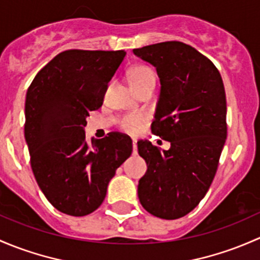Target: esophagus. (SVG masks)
Returning a JSON list of instances; mask_svg holds the SVG:
<instances>
[{"label":"esophagus","instance_id":"esophagus-1","mask_svg":"<svg viewBox=\"0 0 260 260\" xmlns=\"http://www.w3.org/2000/svg\"><path fill=\"white\" fill-rule=\"evenodd\" d=\"M133 146H134V152H136V140L135 139L133 140Z\"/></svg>","mask_w":260,"mask_h":260}]
</instances>
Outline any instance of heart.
Returning a JSON list of instances; mask_svg holds the SVG:
<instances>
[{"label": "heart", "instance_id": "obj_1", "mask_svg": "<svg viewBox=\"0 0 260 260\" xmlns=\"http://www.w3.org/2000/svg\"><path fill=\"white\" fill-rule=\"evenodd\" d=\"M129 80L131 86L138 90L149 82H155V72L146 65H136L129 71ZM148 121L149 116L144 112H131V114L122 115L117 120V125L125 133L136 135L144 129Z\"/></svg>", "mask_w": 260, "mask_h": 260}]
</instances>
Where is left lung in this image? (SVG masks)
Wrapping results in <instances>:
<instances>
[{
    "mask_svg": "<svg viewBox=\"0 0 260 260\" xmlns=\"http://www.w3.org/2000/svg\"><path fill=\"white\" fill-rule=\"evenodd\" d=\"M156 68L161 82L151 133L171 144L138 141L148 171L138 186L146 211L173 220L190 213L209 190L226 139V99L220 72L203 53L179 41L134 49Z\"/></svg>",
    "mask_w": 260,
    "mask_h": 260,
    "instance_id": "8db88e82",
    "label": "left lung"
}]
</instances>
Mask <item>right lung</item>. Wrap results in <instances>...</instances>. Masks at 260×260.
Here are the masks:
<instances>
[{
  "label": "right lung",
  "mask_w": 260,
  "mask_h": 260,
  "mask_svg": "<svg viewBox=\"0 0 260 260\" xmlns=\"http://www.w3.org/2000/svg\"><path fill=\"white\" fill-rule=\"evenodd\" d=\"M124 50H68L35 76L25 104V138L40 189L58 211L84 216L103 204L116 169L133 152V141L109 133L87 143L91 111L101 108Z\"/></svg>",
  "instance_id": "add662e5"
}]
</instances>
